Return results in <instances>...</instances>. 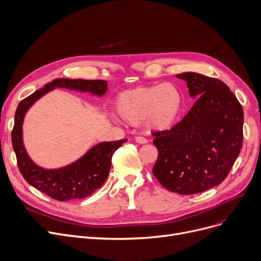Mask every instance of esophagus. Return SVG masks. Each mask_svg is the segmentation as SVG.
<instances>
[{
	"instance_id": "obj_1",
	"label": "esophagus",
	"mask_w": 261,
	"mask_h": 261,
	"mask_svg": "<svg viewBox=\"0 0 261 261\" xmlns=\"http://www.w3.org/2000/svg\"><path fill=\"white\" fill-rule=\"evenodd\" d=\"M135 141L137 142V143H140V144H145V143H147V140L145 139V138H143V137H136L135 138Z\"/></svg>"
}]
</instances>
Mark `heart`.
<instances>
[{
	"mask_svg": "<svg viewBox=\"0 0 261 261\" xmlns=\"http://www.w3.org/2000/svg\"><path fill=\"white\" fill-rule=\"evenodd\" d=\"M182 105L178 87L172 83L139 86L121 92L115 103L118 117L129 125L142 123L148 130L164 132L176 122Z\"/></svg>",
	"mask_w": 261,
	"mask_h": 261,
	"instance_id": "heart-1",
	"label": "heart"
}]
</instances>
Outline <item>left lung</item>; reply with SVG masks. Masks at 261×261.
I'll return each mask as SVG.
<instances>
[{"instance_id": "obj_1", "label": "left lung", "mask_w": 261, "mask_h": 261, "mask_svg": "<svg viewBox=\"0 0 261 261\" xmlns=\"http://www.w3.org/2000/svg\"><path fill=\"white\" fill-rule=\"evenodd\" d=\"M196 101L170 130L154 133L158 158L153 168L164 187L194 194L226 178L243 141V109L228 86L195 72L177 74Z\"/></svg>"}]
</instances>
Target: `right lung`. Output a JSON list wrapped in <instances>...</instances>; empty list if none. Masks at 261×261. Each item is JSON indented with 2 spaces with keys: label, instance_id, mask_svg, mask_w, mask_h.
Masks as SVG:
<instances>
[{
  "label": "right lung",
  "instance_id": "right-lung-1",
  "mask_svg": "<svg viewBox=\"0 0 261 261\" xmlns=\"http://www.w3.org/2000/svg\"><path fill=\"white\" fill-rule=\"evenodd\" d=\"M56 88L89 92L96 96H103L107 91V82L56 79L24 98L17 107L15 125L11 132V142L21 174L34 188L54 200L65 202L73 198H85L101 188L109 174L111 157L127 139L97 143L76 161L58 169H44L36 165L29 156L23 143L22 125L24 117L40 97Z\"/></svg>",
  "mask_w": 261,
  "mask_h": 261
}]
</instances>
